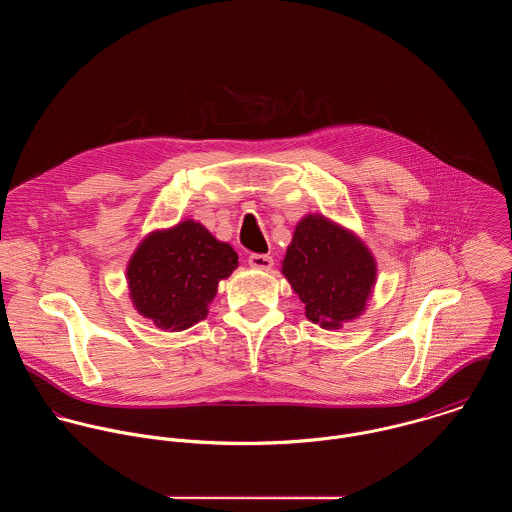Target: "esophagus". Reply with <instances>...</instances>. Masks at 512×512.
Returning a JSON list of instances; mask_svg holds the SVG:
<instances>
[{
  "instance_id": "34e87169",
  "label": "esophagus",
  "mask_w": 512,
  "mask_h": 512,
  "mask_svg": "<svg viewBox=\"0 0 512 512\" xmlns=\"http://www.w3.org/2000/svg\"><path fill=\"white\" fill-rule=\"evenodd\" d=\"M248 264L256 270H270L274 266V258L268 254H250Z\"/></svg>"
}]
</instances>
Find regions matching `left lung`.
I'll use <instances>...</instances> for the list:
<instances>
[{
  "label": "left lung",
  "mask_w": 512,
  "mask_h": 512,
  "mask_svg": "<svg viewBox=\"0 0 512 512\" xmlns=\"http://www.w3.org/2000/svg\"><path fill=\"white\" fill-rule=\"evenodd\" d=\"M282 274L305 303L309 321L339 329L365 311L376 264L353 232L321 215H307L295 226Z\"/></svg>",
  "instance_id": "8db88e82"
}]
</instances>
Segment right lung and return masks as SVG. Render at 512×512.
<instances>
[{
    "label": "right lung",
    "instance_id": "1",
    "mask_svg": "<svg viewBox=\"0 0 512 512\" xmlns=\"http://www.w3.org/2000/svg\"><path fill=\"white\" fill-rule=\"evenodd\" d=\"M238 266L230 244L203 224L183 220L151 232L128 264V284L136 309L165 331H181L203 321L220 280Z\"/></svg>",
    "mask_w": 512,
    "mask_h": 512
}]
</instances>
